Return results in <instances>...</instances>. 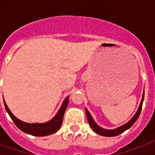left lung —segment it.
Listing matches in <instances>:
<instances>
[{
    "label": "left lung",
    "instance_id": "1",
    "mask_svg": "<svg viewBox=\"0 0 155 155\" xmlns=\"http://www.w3.org/2000/svg\"><path fill=\"white\" fill-rule=\"evenodd\" d=\"M143 100H144V94H143V97H142V101H141V104H140L139 108L137 109V112L136 113V114L134 116V117H133L129 122L126 123L125 125H122V126H120V127L117 128V129L108 130L101 128L96 124V122L93 120V119H92L91 115H90L89 112L87 111V109H86V114H87L88 124H89V125L91 126V128H92V130H93L94 132H96L97 134H98L101 135V136H104V137H114V136H117V135L122 134V133L124 132V131H125V130H127L128 129H130V128L134 124L135 121L137 120V119L138 118V117H139L140 113H141V111H142Z\"/></svg>",
    "mask_w": 155,
    "mask_h": 155
}]
</instances>
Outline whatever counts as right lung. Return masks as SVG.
I'll use <instances>...</instances> for the list:
<instances>
[{
  "instance_id": "add662e5",
  "label": "right lung",
  "mask_w": 155,
  "mask_h": 155,
  "mask_svg": "<svg viewBox=\"0 0 155 155\" xmlns=\"http://www.w3.org/2000/svg\"><path fill=\"white\" fill-rule=\"evenodd\" d=\"M68 98L67 97L65 101H63V104L61 106V108H59V110L57 113L54 117L49 120L48 122L46 123H34V124H30V123H26L24 121H21L19 119L16 117L15 116H13V114L10 112V110L8 109V106L5 104V102L4 101L5 104V107L7 111V113H8V115L10 116L11 119L13 120L17 127L18 129H20L21 131L26 133L28 134L34 135V136H39V137H42V136H47V135L52 134L54 133L57 132L59 128L61 127V125L63 123V115L65 113L66 108L68 104Z\"/></svg>"
}]
</instances>
